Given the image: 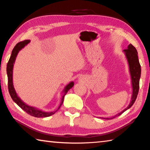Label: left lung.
Returning a JSON list of instances; mask_svg holds the SVG:
<instances>
[{
    "instance_id": "8db88e82",
    "label": "left lung",
    "mask_w": 150,
    "mask_h": 150,
    "mask_svg": "<svg viewBox=\"0 0 150 150\" xmlns=\"http://www.w3.org/2000/svg\"><path fill=\"white\" fill-rule=\"evenodd\" d=\"M123 52L126 55V57L128 61L129 70L131 76L132 80V95L130 103L129 104L128 107L126 108L118 115L111 118H107L106 119H112L115 118L116 116H118L122 115L124 112L130 108L132 106L134 105V102L138 96L139 91V79L141 76V66L139 64L138 57V52L136 49V47L133 46L131 44L128 45V48L126 50H124Z\"/></svg>"
}]
</instances>
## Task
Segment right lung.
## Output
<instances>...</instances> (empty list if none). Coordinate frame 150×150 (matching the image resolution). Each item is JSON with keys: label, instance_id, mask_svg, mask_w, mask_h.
Wrapping results in <instances>:
<instances>
[{"label": "right lung", "instance_id": "obj_1", "mask_svg": "<svg viewBox=\"0 0 150 150\" xmlns=\"http://www.w3.org/2000/svg\"><path fill=\"white\" fill-rule=\"evenodd\" d=\"M30 42V40H24V41L18 43V44L14 46V49L12 51L11 57H10L8 63H7V67H6L7 76H8V91H9L10 95H11V98H12V100H13L14 102L15 103H16L17 105L22 109V110H24L28 114V115L37 118L48 117V116H50L54 115V114L60 108L61 106H62V105L63 103L64 96H65V95L67 94L68 91H69L70 88H71L73 87V85H74V83H73V81H71V82L69 83L67 86H65L64 89H63L62 91L63 95L62 98V102H61L59 107H58V108L55 111L45 112L42 110H39L38 108L33 107V106H30L29 105H26V103H24L23 101L20 99L19 96L17 95L16 91L14 89V87L13 85V81H12V72H13L14 63L15 62V60H16L18 54V52L22 49V48L24 47L28 44H29Z\"/></svg>", "mask_w": 150, "mask_h": 150}]
</instances>
